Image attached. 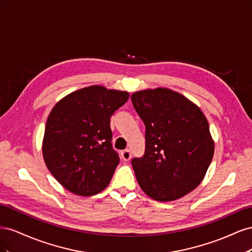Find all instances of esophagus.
<instances>
[{
    "instance_id": "34e87169",
    "label": "esophagus",
    "mask_w": 252,
    "mask_h": 252,
    "mask_svg": "<svg viewBox=\"0 0 252 252\" xmlns=\"http://www.w3.org/2000/svg\"><path fill=\"white\" fill-rule=\"evenodd\" d=\"M121 157H122V158L124 159L125 162L129 161V159H130V158H131V152H130V150H129V149L123 150V151L121 152Z\"/></svg>"
}]
</instances>
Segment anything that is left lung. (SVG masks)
Returning <instances> with one entry per match:
<instances>
[{
	"instance_id": "8db88e82",
	"label": "left lung",
	"mask_w": 252,
	"mask_h": 252,
	"mask_svg": "<svg viewBox=\"0 0 252 252\" xmlns=\"http://www.w3.org/2000/svg\"><path fill=\"white\" fill-rule=\"evenodd\" d=\"M131 101L146 127V151L131 162L136 181L156 201L181 199L201 184L215 154L207 119L169 88L136 91Z\"/></svg>"
}]
</instances>
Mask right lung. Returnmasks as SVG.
Instances as JSON below:
<instances>
[{"instance_id":"right-lung-1","label":"right lung","mask_w":252,"mask_h":252,"mask_svg":"<svg viewBox=\"0 0 252 252\" xmlns=\"http://www.w3.org/2000/svg\"><path fill=\"white\" fill-rule=\"evenodd\" d=\"M128 98L127 91L93 85L53 106L45 126L43 158L70 192L90 196L108 186L120 162L111 147L110 117Z\"/></svg>"}]
</instances>
